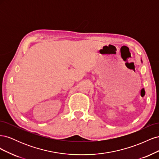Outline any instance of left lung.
I'll return each instance as SVG.
<instances>
[{
	"label": "left lung",
	"instance_id": "left-lung-1",
	"mask_svg": "<svg viewBox=\"0 0 159 159\" xmlns=\"http://www.w3.org/2000/svg\"><path fill=\"white\" fill-rule=\"evenodd\" d=\"M141 62H142V60H141Z\"/></svg>",
	"mask_w": 159,
	"mask_h": 159
}]
</instances>
